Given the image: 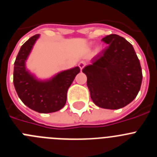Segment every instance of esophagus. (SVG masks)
<instances>
[{"label": "esophagus", "instance_id": "obj_1", "mask_svg": "<svg viewBox=\"0 0 157 157\" xmlns=\"http://www.w3.org/2000/svg\"><path fill=\"white\" fill-rule=\"evenodd\" d=\"M86 63L85 61H80L79 63H78V67H79L81 70H82V69L84 68V67L86 66Z\"/></svg>", "mask_w": 157, "mask_h": 157}]
</instances>
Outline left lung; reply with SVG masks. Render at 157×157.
<instances>
[{
    "label": "left lung",
    "instance_id": "obj_1",
    "mask_svg": "<svg viewBox=\"0 0 157 157\" xmlns=\"http://www.w3.org/2000/svg\"><path fill=\"white\" fill-rule=\"evenodd\" d=\"M101 41L108 46L94 56L82 72L91 99L100 108L119 109L137 97L142 81L141 64L132 45L117 34Z\"/></svg>",
    "mask_w": 157,
    "mask_h": 157
}]
</instances>
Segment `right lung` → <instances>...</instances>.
I'll return each instance as SVG.
<instances>
[{
    "instance_id": "add662e5",
    "label": "right lung",
    "mask_w": 157,
    "mask_h": 157,
    "mask_svg": "<svg viewBox=\"0 0 157 157\" xmlns=\"http://www.w3.org/2000/svg\"><path fill=\"white\" fill-rule=\"evenodd\" d=\"M39 37L35 34L21 46L14 63L13 83L19 98L25 105L40 113L60 110L66 104L67 90L80 71L78 67L63 71L48 81H39L25 67L33 45Z\"/></svg>"
}]
</instances>
